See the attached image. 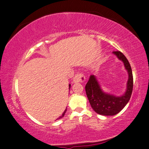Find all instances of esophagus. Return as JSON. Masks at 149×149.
<instances>
[{
    "mask_svg": "<svg viewBox=\"0 0 149 149\" xmlns=\"http://www.w3.org/2000/svg\"><path fill=\"white\" fill-rule=\"evenodd\" d=\"M86 81V77L82 72H77L73 78L74 83H83Z\"/></svg>",
    "mask_w": 149,
    "mask_h": 149,
    "instance_id": "1",
    "label": "esophagus"
}]
</instances>
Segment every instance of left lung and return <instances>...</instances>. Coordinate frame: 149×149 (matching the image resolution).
I'll list each match as a JSON object with an SVG mask.
<instances>
[{
    "label": "left lung",
    "instance_id": "1",
    "mask_svg": "<svg viewBox=\"0 0 149 149\" xmlns=\"http://www.w3.org/2000/svg\"><path fill=\"white\" fill-rule=\"evenodd\" d=\"M113 53L123 61L129 74L127 89L124 95L117 97L103 92L94 75L90 76L85 87L86 95L92 109L98 114L103 116H113L119 113L129 102L134 87V78L129 61L120 51H113Z\"/></svg>",
    "mask_w": 149,
    "mask_h": 149
}]
</instances>
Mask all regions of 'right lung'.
Listing matches in <instances>:
<instances>
[{"label": "right lung", "instance_id": "obj_1", "mask_svg": "<svg viewBox=\"0 0 149 149\" xmlns=\"http://www.w3.org/2000/svg\"><path fill=\"white\" fill-rule=\"evenodd\" d=\"M70 85H69V90H70ZM66 110H67V108H66V109H65V111H63V113H62V115H61V116H59V118H57V119H59V118H62V117L63 116H64V114H65V112H66Z\"/></svg>", "mask_w": 149, "mask_h": 149}]
</instances>
